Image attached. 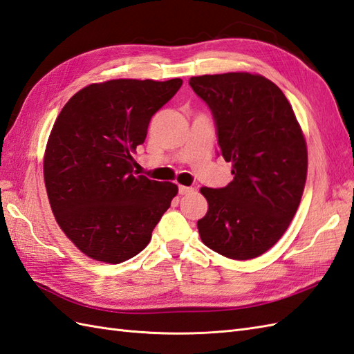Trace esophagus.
I'll list each match as a JSON object with an SVG mask.
<instances>
[{"label": "esophagus", "instance_id": "34e87169", "mask_svg": "<svg viewBox=\"0 0 354 354\" xmlns=\"http://www.w3.org/2000/svg\"><path fill=\"white\" fill-rule=\"evenodd\" d=\"M179 194H190V193H193L194 192V188L193 187H185V185H179Z\"/></svg>", "mask_w": 354, "mask_h": 354}]
</instances>
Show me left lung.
Listing matches in <instances>:
<instances>
[{
  "label": "left lung",
  "mask_w": 354,
  "mask_h": 354,
  "mask_svg": "<svg viewBox=\"0 0 354 354\" xmlns=\"http://www.w3.org/2000/svg\"><path fill=\"white\" fill-rule=\"evenodd\" d=\"M188 84L211 110L220 155L234 175L223 188H201L208 212L197 221L199 235L226 258H257L281 240L299 208L305 137L282 90L264 77L229 72Z\"/></svg>",
  "instance_id": "obj_1"
}]
</instances>
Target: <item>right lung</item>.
<instances>
[{
    "label": "right lung",
    "mask_w": 354,
    "mask_h": 354,
    "mask_svg": "<svg viewBox=\"0 0 354 354\" xmlns=\"http://www.w3.org/2000/svg\"><path fill=\"white\" fill-rule=\"evenodd\" d=\"M183 80H111L73 95L48 138L44 176L66 236L87 257L119 264L151 241L178 193L134 170L152 116Z\"/></svg>",
    "instance_id": "1"
}]
</instances>
